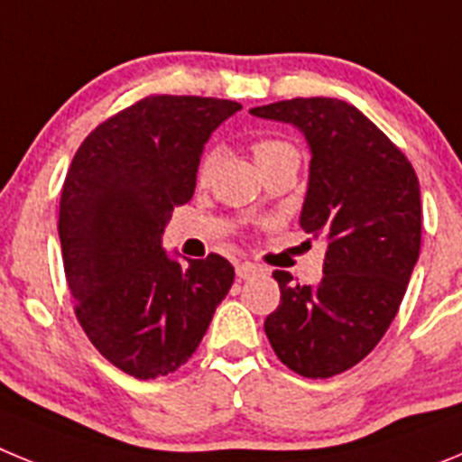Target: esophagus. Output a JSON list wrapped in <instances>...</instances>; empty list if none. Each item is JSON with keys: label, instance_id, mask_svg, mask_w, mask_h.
Returning a JSON list of instances; mask_svg holds the SVG:
<instances>
[{"label": "esophagus", "instance_id": "34e87169", "mask_svg": "<svg viewBox=\"0 0 462 462\" xmlns=\"http://www.w3.org/2000/svg\"><path fill=\"white\" fill-rule=\"evenodd\" d=\"M261 268L256 266V263H252V261H243V263H238L236 266V275L240 277V280H250V277L259 275Z\"/></svg>", "mask_w": 462, "mask_h": 462}]
</instances>
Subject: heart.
<instances>
[{"instance_id": "heart-1", "label": "heart", "mask_w": 462, "mask_h": 462, "mask_svg": "<svg viewBox=\"0 0 462 462\" xmlns=\"http://www.w3.org/2000/svg\"><path fill=\"white\" fill-rule=\"evenodd\" d=\"M291 150H293L291 143L280 141V138H261V141H256L254 145H252L256 164H263V162H268V159L277 157V154L282 152H291ZM215 162H217V154L212 152V150H208V152L201 154L199 164H196V182H199V185H206V182L210 180Z\"/></svg>"}]
</instances>
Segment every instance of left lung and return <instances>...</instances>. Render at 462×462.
<instances>
[{
  "mask_svg": "<svg viewBox=\"0 0 462 462\" xmlns=\"http://www.w3.org/2000/svg\"><path fill=\"white\" fill-rule=\"evenodd\" d=\"M250 113L293 125L308 141L300 226L326 240L317 284L273 273L282 298L263 328L289 370L333 377L368 356L398 314L421 250L419 178L389 136L346 101L289 99Z\"/></svg>",
  "mask_w": 462,
  "mask_h": 462,
  "instance_id": "1",
  "label": "left lung"
}]
</instances>
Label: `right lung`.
Masks as SVG:
<instances>
[{
  "label": "right lung",
  "mask_w": 462,
  "mask_h": 462,
  "mask_svg": "<svg viewBox=\"0 0 462 462\" xmlns=\"http://www.w3.org/2000/svg\"><path fill=\"white\" fill-rule=\"evenodd\" d=\"M243 108L212 97H145L83 141L60 201L76 317L99 354L136 379L175 373L234 284L224 256L166 254L162 236L191 199L210 134Z\"/></svg>",
  "instance_id": "obj_1"
}]
</instances>
